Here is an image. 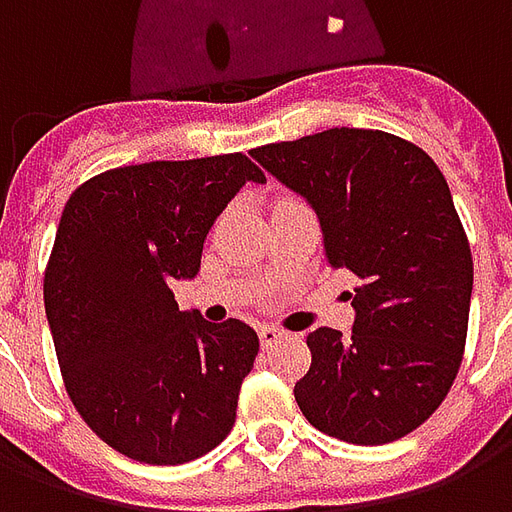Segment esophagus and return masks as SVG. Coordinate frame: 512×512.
<instances>
[{"label": "esophagus", "mask_w": 512, "mask_h": 512, "mask_svg": "<svg viewBox=\"0 0 512 512\" xmlns=\"http://www.w3.org/2000/svg\"><path fill=\"white\" fill-rule=\"evenodd\" d=\"M257 337H260V345H263V348H268V345L277 343L279 337H282V332H279V329H274V326H260V329H257Z\"/></svg>", "instance_id": "esophagus-1"}]
</instances>
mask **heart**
Here are the masks:
<instances>
[{"instance_id": "1", "label": "heart", "mask_w": 512, "mask_h": 512, "mask_svg": "<svg viewBox=\"0 0 512 512\" xmlns=\"http://www.w3.org/2000/svg\"><path fill=\"white\" fill-rule=\"evenodd\" d=\"M279 200H285V197H279Z\"/></svg>"}]
</instances>
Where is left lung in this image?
I'll list each match as a JSON object with an SVG mask.
<instances>
[{
    "instance_id": "obj_1",
    "label": "left lung",
    "mask_w": 512,
    "mask_h": 512,
    "mask_svg": "<svg viewBox=\"0 0 512 512\" xmlns=\"http://www.w3.org/2000/svg\"><path fill=\"white\" fill-rule=\"evenodd\" d=\"M252 156L310 200L332 268L359 279L354 332L307 334L301 414L348 444L403 439L441 406L466 348L474 263L447 180L422 147L376 128H329Z\"/></svg>"
}]
</instances>
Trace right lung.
<instances>
[{
    "instance_id": "obj_1",
    "label": "right lung",
    "mask_w": 512,
    "mask_h": 512,
    "mask_svg": "<svg viewBox=\"0 0 512 512\" xmlns=\"http://www.w3.org/2000/svg\"><path fill=\"white\" fill-rule=\"evenodd\" d=\"M246 180L244 153L150 161L84 180L62 208L43 304L68 397L95 436L139 463L202 458L233 430L257 356L244 321L180 312L169 285Z\"/></svg>"
}]
</instances>
